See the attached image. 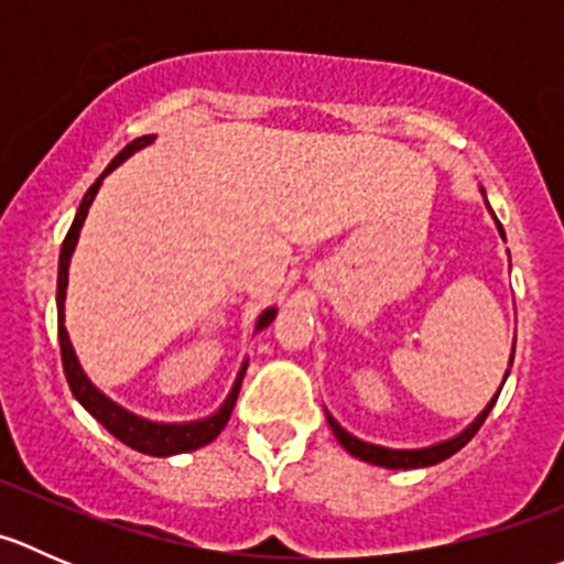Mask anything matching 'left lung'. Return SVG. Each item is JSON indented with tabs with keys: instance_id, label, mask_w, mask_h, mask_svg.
I'll use <instances>...</instances> for the list:
<instances>
[{
	"instance_id": "8db88e82",
	"label": "left lung",
	"mask_w": 564,
	"mask_h": 564,
	"mask_svg": "<svg viewBox=\"0 0 564 564\" xmlns=\"http://www.w3.org/2000/svg\"><path fill=\"white\" fill-rule=\"evenodd\" d=\"M482 196H486V191H482ZM486 207H488V202H486ZM488 213H491V207H488ZM494 220H497V215H494ZM497 229H499V235L505 237V229L499 220H497ZM513 355H516V344H513V351H510V366H513ZM508 373L510 371H505V379H508ZM497 398H499V392L486 403V409H482V412L477 414V417L471 420V423L466 425L460 434L451 436V440H445V442H436V445L417 447V451H395V447H384V445H373V442H366V440H357V436L349 434V431H346L344 425H340L329 412H327V423H329V429H333L335 440L340 442V447H344L346 453H351L355 458L366 460V464H373V466H384V469H420V466H434V464H440V460L451 458L453 453H458L460 447H464L466 442L477 434V429L486 423L488 412H491V406L497 403Z\"/></svg>"
}]
</instances>
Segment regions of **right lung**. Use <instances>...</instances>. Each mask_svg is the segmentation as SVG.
I'll list each match as a JSON object with an SVG mask.
<instances>
[{
  "label": "right lung",
  "mask_w": 564,
  "mask_h": 564,
  "mask_svg": "<svg viewBox=\"0 0 564 564\" xmlns=\"http://www.w3.org/2000/svg\"><path fill=\"white\" fill-rule=\"evenodd\" d=\"M152 141H155V135H141V139L130 141V144L124 147V150L119 152L111 163H108V169L98 176V180H95V185L84 193L82 204H78L76 218H73L70 231H67L65 242H62V250H59V275H56V322H59L62 366H65L67 384H70L76 401L82 403V406L87 409V412L93 414L100 425H104L108 434L117 436L119 442H124V445L133 447V451L144 453V456L166 458V456H176V453L198 451V447L209 445V442H213L215 436L226 429V423H229V417H231V409H235V403H237V395H240V384H242V377H246V371H248V360H242L240 373H237L235 384H231L229 395H226V401L220 403L218 412H213L209 417H202V420H191V423H158V420H147V417H141V414L130 412V409L119 406L117 401H111L106 392H100L93 382H89V377L84 373L82 362H78L76 349H73V344H70V335H67V329H65L67 270H70V256H73V250H76L78 235H82V226H84V220H87L89 207H93V198L98 196L100 185H104V176L111 174L119 163L128 161L133 152L144 150V147L152 144ZM275 314H278V308L261 311V316L256 318V333H261L264 327H270Z\"/></svg>",
  "instance_id": "obj_1"
}]
</instances>
